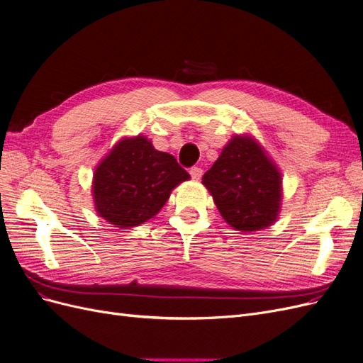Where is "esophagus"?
<instances>
[{
    "label": "esophagus",
    "mask_w": 363,
    "mask_h": 363,
    "mask_svg": "<svg viewBox=\"0 0 363 363\" xmlns=\"http://www.w3.org/2000/svg\"><path fill=\"white\" fill-rule=\"evenodd\" d=\"M189 174H191V177H192L194 180H200L201 175H203V169L199 168V167H192V168L189 169Z\"/></svg>",
    "instance_id": "34e87169"
}]
</instances>
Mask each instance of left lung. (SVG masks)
<instances>
[{
    "label": "left lung",
    "instance_id": "obj_1",
    "mask_svg": "<svg viewBox=\"0 0 363 363\" xmlns=\"http://www.w3.org/2000/svg\"><path fill=\"white\" fill-rule=\"evenodd\" d=\"M219 213L239 232H256L277 219L281 175L255 139L236 136L203 175Z\"/></svg>",
    "mask_w": 363,
    "mask_h": 363
}]
</instances>
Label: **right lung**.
Returning a JSON list of instances; mask_svg holds the SVG:
<instances>
[{"instance_id": "right-lung-1", "label": "right lung", "mask_w": 363, "mask_h": 363, "mask_svg": "<svg viewBox=\"0 0 363 363\" xmlns=\"http://www.w3.org/2000/svg\"><path fill=\"white\" fill-rule=\"evenodd\" d=\"M184 180L189 174L175 157L147 138L123 139L95 169V208L116 227H136L155 216Z\"/></svg>"}]
</instances>
